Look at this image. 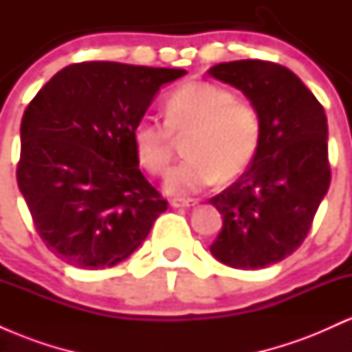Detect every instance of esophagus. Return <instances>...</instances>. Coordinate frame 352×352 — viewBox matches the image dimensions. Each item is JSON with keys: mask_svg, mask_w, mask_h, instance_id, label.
<instances>
[{"mask_svg": "<svg viewBox=\"0 0 352 352\" xmlns=\"http://www.w3.org/2000/svg\"><path fill=\"white\" fill-rule=\"evenodd\" d=\"M195 205H199V201L197 200H192V199H173L172 200V207L175 208H192L195 207Z\"/></svg>", "mask_w": 352, "mask_h": 352, "instance_id": "obj_1", "label": "esophagus"}]
</instances>
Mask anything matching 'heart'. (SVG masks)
<instances>
[{"label": "heart", "mask_w": 352, "mask_h": 352, "mask_svg": "<svg viewBox=\"0 0 352 352\" xmlns=\"http://www.w3.org/2000/svg\"><path fill=\"white\" fill-rule=\"evenodd\" d=\"M188 159L168 173L165 190L184 197L232 180L252 162L260 144V117L252 104L235 99L220 86L192 80L168 96L165 120L144 117L134 127L140 164L152 173H165L172 160L173 135H188Z\"/></svg>", "instance_id": "b5f03b06"}]
</instances>
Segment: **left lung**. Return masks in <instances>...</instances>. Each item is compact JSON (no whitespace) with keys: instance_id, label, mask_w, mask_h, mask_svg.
Listing matches in <instances>:
<instances>
[{"instance_id":"obj_1","label":"left lung","mask_w":352,"mask_h":352,"mask_svg":"<svg viewBox=\"0 0 352 352\" xmlns=\"http://www.w3.org/2000/svg\"><path fill=\"white\" fill-rule=\"evenodd\" d=\"M208 76L243 92L261 125L248 170L210 200L223 217L210 252L232 268L260 270L302 243L328 192V120L313 92L280 64L232 60Z\"/></svg>"}]
</instances>
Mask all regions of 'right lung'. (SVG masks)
Segmentation results:
<instances>
[{
	"instance_id": "1",
	"label": "right lung",
	"mask_w": 352,
	"mask_h": 352,
	"mask_svg": "<svg viewBox=\"0 0 352 352\" xmlns=\"http://www.w3.org/2000/svg\"><path fill=\"white\" fill-rule=\"evenodd\" d=\"M184 69L94 60L64 67L21 120V190L39 236L82 270L114 266L139 248L167 200L139 168L134 127Z\"/></svg>"
}]
</instances>
